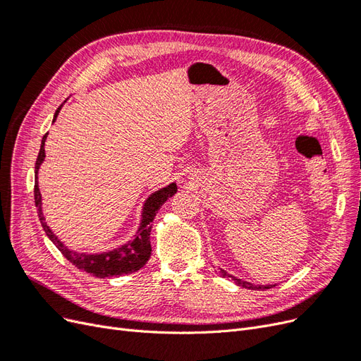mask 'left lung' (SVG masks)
<instances>
[{
  "label": "left lung",
  "mask_w": 361,
  "mask_h": 361,
  "mask_svg": "<svg viewBox=\"0 0 361 361\" xmlns=\"http://www.w3.org/2000/svg\"><path fill=\"white\" fill-rule=\"evenodd\" d=\"M218 274H220L221 277H224V279H231L232 281H235L238 286H243V288H245V289H251V290H262V289H269V288H274L272 285H268V286H259V285H253V283H248V281H243V280H239V279H236V277H233V276H231V274H227V272L224 271V269H218Z\"/></svg>",
  "instance_id": "1"
}]
</instances>
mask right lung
I'll return each instance as SVG.
<instances>
[{
    "label": "right lung",
    "mask_w": 361,
    "mask_h": 361,
    "mask_svg": "<svg viewBox=\"0 0 361 361\" xmlns=\"http://www.w3.org/2000/svg\"><path fill=\"white\" fill-rule=\"evenodd\" d=\"M60 105L57 108L56 114H54V120L56 118L61 110ZM45 134L42 138V145H40V152L36 159V183H35V203L37 207V215L39 220L42 223L43 231L48 235L51 241L56 244V247L61 251V255L66 257L72 265H75L78 269H82L89 274L99 277V279H106V277H117V276H123V274H130V272H135L140 268H143L146 265V262L150 257L152 253V247H150V231H152V221L159 211V207L167 202L169 197H171L173 194H176L178 187L176 183H170L169 187L161 188L155 191L154 194H150V197L146 200L143 206V215H141V223L138 227V232L134 236L133 241H129L128 244L118 247L111 251H105V253L101 255H85V253H76V251L69 250L63 243H60L57 236L51 232V228L45 223V218H43L42 214V195L39 191V182H37V171L40 164L45 159Z\"/></svg>",
    "instance_id": "right-lung-1"
}]
</instances>
